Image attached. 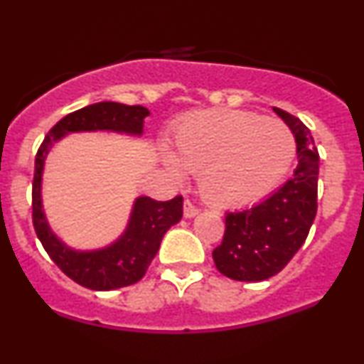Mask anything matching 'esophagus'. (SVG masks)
Instances as JSON below:
<instances>
[{
    "label": "esophagus",
    "mask_w": 364,
    "mask_h": 364,
    "mask_svg": "<svg viewBox=\"0 0 364 364\" xmlns=\"http://www.w3.org/2000/svg\"><path fill=\"white\" fill-rule=\"evenodd\" d=\"M183 212H185L186 219H191V217H195L196 214H198L200 208L196 207L193 202H190V200H185V203H183Z\"/></svg>",
    "instance_id": "1"
}]
</instances>
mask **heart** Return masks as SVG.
Instances as JSON below:
<instances>
[{
    "mask_svg": "<svg viewBox=\"0 0 364 364\" xmlns=\"http://www.w3.org/2000/svg\"><path fill=\"white\" fill-rule=\"evenodd\" d=\"M164 154L168 169L183 176L181 166L200 173L198 185L219 207L253 203L274 191L296 157L291 129L277 119H262L248 111L208 109L181 121Z\"/></svg>",
    "mask_w": 364,
    "mask_h": 364,
    "instance_id": "b5f03b06",
    "label": "heart"
}]
</instances>
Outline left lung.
I'll list each match as a JSON object with an SVG mask.
<instances>
[{
    "mask_svg": "<svg viewBox=\"0 0 364 364\" xmlns=\"http://www.w3.org/2000/svg\"><path fill=\"white\" fill-rule=\"evenodd\" d=\"M274 111L294 133L298 166L269 198L225 214L223 243L212 257L217 270L232 281L260 282L281 272L303 246L318 208L320 156L310 129L289 112L279 107Z\"/></svg>",
    "mask_w": 364,
    "mask_h": 364,
    "instance_id": "8db88e82",
    "label": "left lung"
}]
</instances>
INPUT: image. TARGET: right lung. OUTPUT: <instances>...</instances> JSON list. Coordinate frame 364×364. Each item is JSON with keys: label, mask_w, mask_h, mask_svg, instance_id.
Returning <instances> with one entry per match:
<instances>
[{"label": "right lung", "mask_w": 364, "mask_h": 364, "mask_svg": "<svg viewBox=\"0 0 364 364\" xmlns=\"http://www.w3.org/2000/svg\"><path fill=\"white\" fill-rule=\"evenodd\" d=\"M145 116H149V109L144 106L119 102L90 104L58 121L37 150L32 183V223L36 235L58 269L87 289L111 291L139 282L159 252L162 236L171 225L181 220L183 196L178 195L168 202L140 196L133 205L127 231L116 243L95 252H75L53 235L44 217L41 200L44 159L54 141L72 132L109 129L140 135Z\"/></svg>", "instance_id": "add662e5"}]
</instances>
